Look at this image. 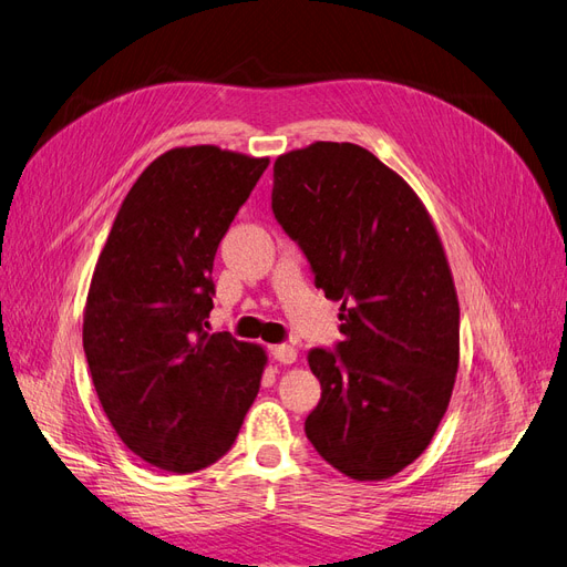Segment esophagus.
Listing matches in <instances>:
<instances>
[{"mask_svg": "<svg viewBox=\"0 0 567 567\" xmlns=\"http://www.w3.org/2000/svg\"><path fill=\"white\" fill-rule=\"evenodd\" d=\"M271 357L281 364H293L298 359V352H296V348H290V346H274Z\"/></svg>", "mask_w": 567, "mask_h": 567, "instance_id": "1", "label": "esophagus"}]
</instances>
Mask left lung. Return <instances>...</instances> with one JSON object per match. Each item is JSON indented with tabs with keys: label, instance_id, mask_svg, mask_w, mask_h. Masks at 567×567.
Segmentation results:
<instances>
[{
	"label": "left lung",
	"instance_id": "left-lung-1",
	"mask_svg": "<svg viewBox=\"0 0 567 567\" xmlns=\"http://www.w3.org/2000/svg\"><path fill=\"white\" fill-rule=\"evenodd\" d=\"M271 210L326 298L338 350L315 348L321 400L307 440L359 483L388 480L431 444L458 371V298L440 234L394 169L350 142L274 161Z\"/></svg>",
	"mask_w": 567,
	"mask_h": 567
}]
</instances>
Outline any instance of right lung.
Wrapping results in <instances>:
<instances>
[{"instance_id":"1","label":"right lung","mask_w":567,"mask_h":567,"mask_svg":"<svg viewBox=\"0 0 567 567\" xmlns=\"http://www.w3.org/2000/svg\"><path fill=\"white\" fill-rule=\"evenodd\" d=\"M269 158L213 144L165 151L113 219L84 305L92 381L125 447L194 473L225 456L260 390L267 352L203 329L213 260Z\"/></svg>"}]
</instances>
